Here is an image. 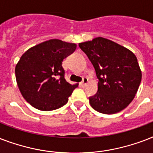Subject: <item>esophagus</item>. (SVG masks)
<instances>
[{
	"label": "esophagus",
	"instance_id": "obj_1",
	"mask_svg": "<svg viewBox=\"0 0 153 153\" xmlns=\"http://www.w3.org/2000/svg\"><path fill=\"white\" fill-rule=\"evenodd\" d=\"M88 83V79L87 78H83V79H82V81L80 82V86H85L86 85V84Z\"/></svg>",
	"mask_w": 153,
	"mask_h": 153
}]
</instances>
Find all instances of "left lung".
Listing matches in <instances>:
<instances>
[{
    "label": "left lung",
    "instance_id": "8db88e82",
    "mask_svg": "<svg viewBox=\"0 0 153 153\" xmlns=\"http://www.w3.org/2000/svg\"><path fill=\"white\" fill-rule=\"evenodd\" d=\"M79 46L91 60L99 80L98 92L89 98L91 107L105 114H116L126 108L135 97L142 77L136 55L103 37Z\"/></svg>",
    "mask_w": 153,
    "mask_h": 153
}]
</instances>
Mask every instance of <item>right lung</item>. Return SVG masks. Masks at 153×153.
I'll list each match as a JSON object with an SVG mask.
<instances>
[{
  "label": "right lung",
  "instance_id": "add662e5",
  "mask_svg": "<svg viewBox=\"0 0 153 153\" xmlns=\"http://www.w3.org/2000/svg\"><path fill=\"white\" fill-rule=\"evenodd\" d=\"M77 45L52 39L32 47L16 63V79L25 100L39 110L59 109L79 84H70L64 78L62 62L74 52Z\"/></svg>",
  "mask_w": 153,
  "mask_h": 153
}]
</instances>
